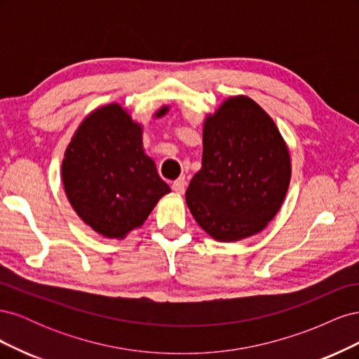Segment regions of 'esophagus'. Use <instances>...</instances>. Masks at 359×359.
Here are the masks:
<instances>
[{
	"instance_id": "1",
	"label": "esophagus",
	"mask_w": 359,
	"mask_h": 359,
	"mask_svg": "<svg viewBox=\"0 0 359 359\" xmlns=\"http://www.w3.org/2000/svg\"><path fill=\"white\" fill-rule=\"evenodd\" d=\"M186 186H187V181L184 177L178 178L177 181L172 182V190L178 193V194H184V191H186Z\"/></svg>"
}]
</instances>
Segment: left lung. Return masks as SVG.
<instances>
[{"label":"left lung","instance_id":"obj_1","mask_svg":"<svg viewBox=\"0 0 359 359\" xmlns=\"http://www.w3.org/2000/svg\"><path fill=\"white\" fill-rule=\"evenodd\" d=\"M202 128V168L186 191L194 220L220 243L262 232L283 205L292 175L274 119L241 94L206 114Z\"/></svg>","mask_w":359,"mask_h":359}]
</instances>
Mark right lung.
<instances>
[{"instance_id":"add662e5","label":"right lung","mask_w":359,"mask_h":359,"mask_svg":"<svg viewBox=\"0 0 359 359\" xmlns=\"http://www.w3.org/2000/svg\"><path fill=\"white\" fill-rule=\"evenodd\" d=\"M170 109L163 104L153 118ZM144 126L109 103L86 115L64 151L61 180L79 219L94 232L124 240L142 226L170 187L144 148Z\"/></svg>"}]
</instances>
